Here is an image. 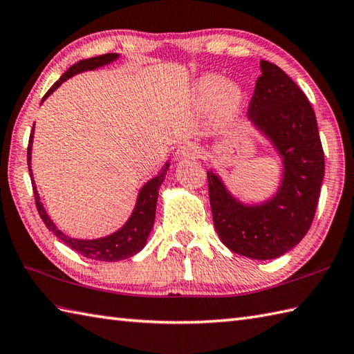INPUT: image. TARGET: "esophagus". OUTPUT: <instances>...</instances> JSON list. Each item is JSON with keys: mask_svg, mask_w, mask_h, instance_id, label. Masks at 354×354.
I'll return each mask as SVG.
<instances>
[{"mask_svg": "<svg viewBox=\"0 0 354 354\" xmlns=\"http://www.w3.org/2000/svg\"><path fill=\"white\" fill-rule=\"evenodd\" d=\"M198 153H200V150L197 145L192 142H185L177 148L176 156L178 160H187V159H195V157L198 156Z\"/></svg>", "mask_w": 354, "mask_h": 354, "instance_id": "esophagus-1", "label": "esophagus"}]
</instances>
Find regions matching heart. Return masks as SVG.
Masks as SVG:
<instances>
[{
  "instance_id": "obj_1",
  "label": "heart",
  "mask_w": 354,
  "mask_h": 354,
  "mask_svg": "<svg viewBox=\"0 0 354 354\" xmlns=\"http://www.w3.org/2000/svg\"><path fill=\"white\" fill-rule=\"evenodd\" d=\"M192 101L198 111L212 109L215 127L229 131L239 122L247 106V92L238 82L221 74L204 73L192 83Z\"/></svg>"
}]
</instances>
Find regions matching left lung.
I'll use <instances>...</instances> for the list:
<instances>
[{
    "mask_svg": "<svg viewBox=\"0 0 354 354\" xmlns=\"http://www.w3.org/2000/svg\"><path fill=\"white\" fill-rule=\"evenodd\" d=\"M248 121L280 160L276 191L259 201L234 195L215 168L209 200L219 239L230 251L271 261L292 250L310 229L324 180V153L315 112L303 91L277 65L259 62Z\"/></svg>",
    "mask_w": 354,
    "mask_h": 354,
    "instance_id": "1",
    "label": "left lung"
}]
</instances>
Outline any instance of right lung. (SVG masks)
I'll list each match as a JSON object with an SVG mask.
<instances>
[{"mask_svg": "<svg viewBox=\"0 0 354 354\" xmlns=\"http://www.w3.org/2000/svg\"><path fill=\"white\" fill-rule=\"evenodd\" d=\"M120 59V54L112 53V54H104V56L92 57L77 62L75 65L71 66L66 73L62 75L59 80L54 83L50 91L45 93L42 98V103L48 98L51 93L56 91L62 83L69 80L71 77L77 74L86 73V71H95L98 68H103L113 64ZM41 103V104H42ZM33 138H35V125L33 131L30 135V142L27 148V163H28V171L31 177V185H33V192H35V201L39 215H41L42 221L45 223L46 229L54 233V236H57L62 242L66 243L68 247L75 250L77 253L83 254L88 259H93V261H103V262H118L124 261V259H129L131 256L138 254L140 250L147 245L148 236L153 230L154 219H156V207H157V198H159V189L162 183L165 182V177H167V172L169 169V159L165 162L163 167L157 174L148 180V182L140 187L136 197L135 207H133L131 214L127 221L124 223L122 227H120L116 232L107 234L103 238H95V239H78V238H71L65 234L59 227L54 224L50 215L46 214L44 207V203L41 201V195L37 192V187L33 178V171H31V150H33Z\"/></svg>", "mask_w": 354, "mask_h": 354, "instance_id": "obj_1", "label": "right lung"}]
</instances>
